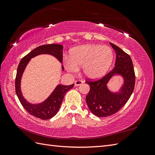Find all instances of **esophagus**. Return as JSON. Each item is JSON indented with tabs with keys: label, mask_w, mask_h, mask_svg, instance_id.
<instances>
[{
	"label": "esophagus",
	"mask_w": 155,
	"mask_h": 155,
	"mask_svg": "<svg viewBox=\"0 0 155 155\" xmlns=\"http://www.w3.org/2000/svg\"><path fill=\"white\" fill-rule=\"evenodd\" d=\"M83 83V82L82 81H80V80H77L75 81V85L76 86H79L82 85V84Z\"/></svg>",
	"instance_id": "obj_1"
}]
</instances>
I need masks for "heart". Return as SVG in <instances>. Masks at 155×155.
I'll use <instances>...</instances> for the list:
<instances>
[{"label":"heart","instance_id":"heart-1","mask_svg":"<svg viewBox=\"0 0 155 155\" xmlns=\"http://www.w3.org/2000/svg\"><path fill=\"white\" fill-rule=\"evenodd\" d=\"M114 53L107 46L85 45L75 48L70 59L65 60L68 72L75 73L83 67V73L87 78L96 80L104 77L112 66Z\"/></svg>","mask_w":155,"mask_h":155}]
</instances>
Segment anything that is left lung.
<instances>
[{
	"label": "left lung",
	"instance_id": "8db88e82",
	"mask_svg": "<svg viewBox=\"0 0 155 155\" xmlns=\"http://www.w3.org/2000/svg\"><path fill=\"white\" fill-rule=\"evenodd\" d=\"M110 45L116 54L115 67L100 79L85 81L90 85L86 102L90 110L98 117H107L118 112L129 100L135 85L132 59L118 46L111 43ZM115 74H120L124 79V85L118 93L111 92L106 85L110 78Z\"/></svg>",
	"mask_w": 155,
	"mask_h": 155
}]
</instances>
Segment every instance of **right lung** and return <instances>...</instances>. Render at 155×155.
Here are the masks:
<instances>
[{"label": "right lung", "mask_w": 155, "mask_h": 155, "mask_svg": "<svg viewBox=\"0 0 155 155\" xmlns=\"http://www.w3.org/2000/svg\"><path fill=\"white\" fill-rule=\"evenodd\" d=\"M63 46L58 44H50L39 46L31 50L23 58L18 64L15 78V92L21 105L25 109L36 118L41 120H48L54 117L59 110L64 96L74 84L70 85H58L47 99L39 104H31L23 97L21 90V81L22 74L30 60L40 54H50L57 58L60 63L63 62ZM62 70H64L62 66Z\"/></svg>", "instance_id": "add662e5"}]
</instances>
